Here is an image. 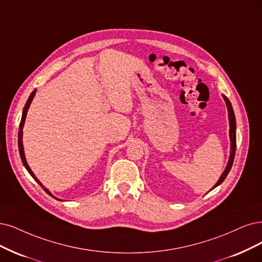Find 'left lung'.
<instances>
[{
  "label": "left lung",
  "instance_id": "obj_1",
  "mask_svg": "<svg viewBox=\"0 0 262 262\" xmlns=\"http://www.w3.org/2000/svg\"><path fill=\"white\" fill-rule=\"evenodd\" d=\"M222 97H224V99L226 101L228 112H229V123H230V132L229 133H230V141H231V151H230V158H229V162L227 164V167H226L225 171L222 172V175L220 176L219 180L217 181V183H216V185L214 186V188H212V189H215L216 187H218L220 185V183L224 182V180L228 176V173H229V171H230V169L232 167V164H233V161H234L235 149H236V122H235V115H234L233 108H232V104L229 101V99L227 98L225 95H222Z\"/></svg>",
  "mask_w": 262,
  "mask_h": 262
}]
</instances>
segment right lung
Masks as SVG:
<instances>
[{
    "instance_id": "add662e5",
    "label": "right lung",
    "mask_w": 262,
    "mask_h": 262,
    "mask_svg": "<svg viewBox=\"0 0 262 262\" xmlns=\"http://www.w3.org/2000/svg\"><path fill=\"white\" fill-rule=\"evenodd\" d=\"M35 92H36V90H34L32 93H31V95L29 96V98H28V100H27V102H26V105H25V108H24V110H23V116H21V121H20V124H19V132H18V148H19V154H20V158H21V161H23V164H24V166L26 167V169L29 171V173H30V175L32 176V178L38 183V185H40L45 191H46V193L47 194H50L51 196H53V198H55L52 193L48 191L42 183L40 182V180H38L36 177H35V175L33 173V171L31 170V168L29 167V165H28V163H27V160H26V157H25V151H24V144H23V128H24V125H25V121H26V116H27V112H28V109H29V106H30V104H31V102H32V100H33V97H34V95H35ZM56 200H59V199H57V198H55ZM61 201V200H60Z\"/></svg>"
}]
</instances>
